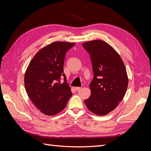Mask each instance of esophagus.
Listing matches in <instances>:
<instances>
[{
  "label": "esophagus",
  "instance_id": "1",
  "mask_svg": "<svg viewBox=\"0 0 151 151\" xmlns=\"http://www.w3.org/2000/svg\"><path fill=\"white\" fill-rule=\"evenodd\" d=\"M74 89H75V91H79L81 89V87H75Z\"/></svg>",
  "mask_w": 151,
  "mask_h": 151
}]
</instances>
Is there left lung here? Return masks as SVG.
I'll return each instance as SVG.
<instances>
[{
  "mask_svg": "<svg viewBox=\"0 0 151 151\" xmlns=\"http://www.w3.org/2000/svg\"><path fill=\"white\" fill-rule=\"evenodd\" d=\"M82 45L90 54L94 74L91 95L85 104L91 112L105 115L124 98L128 86L127 71L119 53L107 42L93 40Z\"/></svg>",
  "mask_w": 151,
  "mask_h": 151,
  "instance_id": "8db88e82",
  "label": "left lung"
}]
</instances>
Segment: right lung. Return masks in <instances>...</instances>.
<instances>
[{"instance_id":"obj_1","label":"right lung","mask_w":151,"mask_h":151,"mask_svg":"<svg viewBox=\"0 0 151 151\" xmlns=\"http://www.w3.org/2000/svg\"><path fill=\"white\" fill-rule=\"evenodd\" d=\"M75 42L56 41L39 51L29 64L24 85L31 101L41 112L54 115L64 109L72 95L63 73L66 52ZM65 82L59 83L60 76Z\"/></svg>"}]
</instances>
